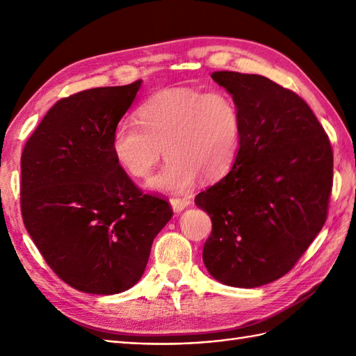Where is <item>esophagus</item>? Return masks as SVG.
Returning <instances> with one entry per match:
<instances>
[{
    "label": "esophagus",
    "mask_w": 356,
    "mask_h": 356,
    "mask_svg": "<svg viewBox=\"0 0 356 356\" xmlns=\"http://www.w3.org/2000/svg\"><path fill=\"white\" fill-rule=\"evenodd\" d=\"M170 203H171V207L174 209V213H182L185 208L191 205V200L186 199V197H172L170 200Z\"/></svg>",
    "instance_id": "esophagus-1"
}]
</instances>
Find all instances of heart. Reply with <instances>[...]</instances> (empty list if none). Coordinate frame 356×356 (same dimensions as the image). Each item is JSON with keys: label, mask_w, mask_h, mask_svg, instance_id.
I'll return each instance as SVG.
<instances>
[{"label": "heart", "mask_w": 356, "mask_h": 356, "mask_svg": "<svg viewBox=\"0 0 356 356\" xmlns=\"http://www.w3.org/2000/svg\"><path fill=\"white\" fill-rule=\"evenodd\" d=\"M138 122L116 125L111 153L128 176L143 180L163 149L168 161L149 182L156 191H186L200 176L223 177L236 163L243 138L238 105L220 90H161L138 110Z\"/></svg>", "instance_id": "b5f03b06"}]
</instances>
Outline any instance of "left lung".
Segmentation results:
<instances>
[{
	"instance_id": "obj_1",
	"label": "left lung",
	"mask_w": 356,
	"mask_h": 356,
	"mask_svg": "<svg viewBox=\"0 0 356 356\" xmlns=\"http://www.w3.org/2000/svg\"><path fill=\"white\" fill-rule=\"evenodd\" d=\"M236 99V163L195 197L213 231L203 263L217 282L259 287L287 274L323 228L334 179L330 142L298 95L260 74H211Z\"/></svg>"
}]
</instances>
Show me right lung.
Masks as SVG:
<instances>
[{"label":"right lung","instance_id":"1","mask_svg":"<svg viewBox=\"0 0 356 356\" xmlns=\"http://www.w3.org/2000/svg\"><path fill=\"white\" fill-rule=\"evenodd\" d=\"M142 81L90 88L58 101L21 156V213L55 274L86 293L139 282L151 245L172 217L142 194L111 153V136Z\"/></svg>","mask_w":356,"mask_h":356}]
</instances>
